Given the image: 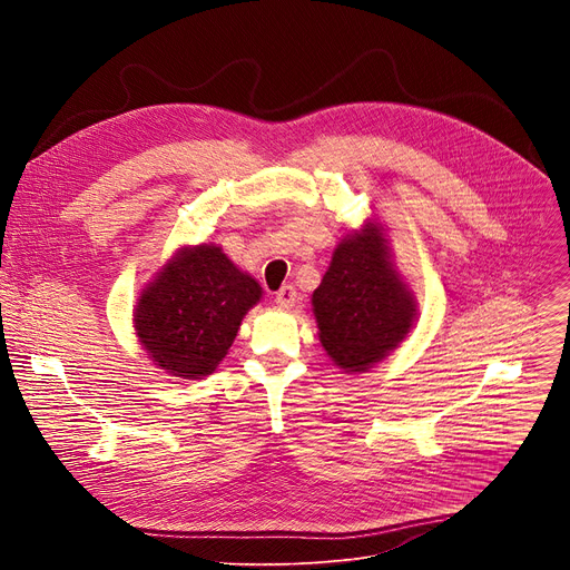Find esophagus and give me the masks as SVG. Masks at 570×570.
Returning a JSON list of instances; mask_svg holds the SVG:
<instances>
[{
    "instance_id": "obj_1",
    "label": "esophagus",
    "mask_w": 570,
    "mask_h": 570,
    "mask_svg": "<svg viewBox=\"0 0 570 570\" xmlns=\"http://www.w3.org/2000/svg\"><path fill=\"white\" fill-rule=\"evenodd\" d=\"M295 301H297V293H295V288H293L291 284H286V286H282V288L277 291L275 303H277L282 309H291V307H295Z\"/></svg>"
}]
</instances>
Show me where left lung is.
Listing matches in <instances>:
<instances>
[{
    "mask_svg": "<svg viewBox=\"0 0 570 570\" xmlns=\"http://www.w3.org/2000/svg\"><path fill=\"white\" fill-rule=\"evenodd\" d=\"M312 309L323 351L346 374L367 372L409 337L417 301L379 219L340 239L312 293Z\"/></svg>",
    "mask_w": 570,
    "mask_h": 570,
    "instance_id": "1",
    "label": "left lung"
}]
</instances>
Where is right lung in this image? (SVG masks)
Listing matches in <instances>:
<instances>
[{
	"label": "right lung",
	"instance_id": "add662e5",
	"mask_svg": "<svg viewBox=\"0 0 570 570\" xmlns=\"http://www.w3.org/2000/svg\"><path fill=\"white\" fill-rule=\"evenodd\" d=\"M261 297V284L219 245H185L142 286L131 321L149 361L194 381L219 367Z\"/></svg>",
	"mask_w": 570,
	"mask_h": 570
}]
</instances>
